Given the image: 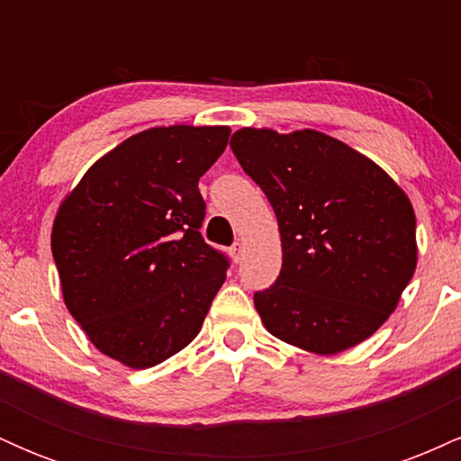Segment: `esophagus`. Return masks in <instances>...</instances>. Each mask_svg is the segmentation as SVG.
I'll return each mask as SVG.
<instances>
[{
    "label": "esophagus",
    "instance_id": "obj_1",
    "mask_svg": "<svg viewBox=\"0 0 461 461\" xmlns=\"http://www.w3.org/2000/svg\"><path fill=\"white\" fill-rule=\"evenodd\" d=\"M242 253H245V247H242L240 242H236L234 247H230V256H231V260H234V262L242 260Z\"/></svg>",
    "mask_w": 461,
    "mask_h": 461
}]
</instances>
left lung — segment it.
Instances as JSON below:
<instances>
[{
    "instance_id": "8db88e82",
    "label": "left lung",
    "mask_w": 461,
    "mask_h": 461,
    "mask_svg": "<svg viewBox=\"0 0 461 461\" xmlns=\"http://www.w3.org/2000/svg\"><path fill=\"white\" fill-rule=\"evenodd\" d=\"M231 151L271 201L277 282L253 294L279 340L336 356L373 336L416 271V214L379 164L316 130L242 128Z\"/></svg>"
}]
</instances>
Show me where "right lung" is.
I'll return each mask as SVG.
<instances>
[{
  "label": "right lung",
  "instance_id": "obj_1",
  "mask_svg": "<svg viewBox=\"0 0 461 461\" xmlns=\"http://www.w3.org/2000/svg\"><path fill=\"white\" fill-rule=\"evenodd\" d=\"M227 125H168L130 136L60 201L51 253L62 299L88 340L151 368L194 340L227 260L199 234V177L225 151Z\"/></svg>",
  "mask_w": 461,
  "mask_h": 461
}]
</instances>
